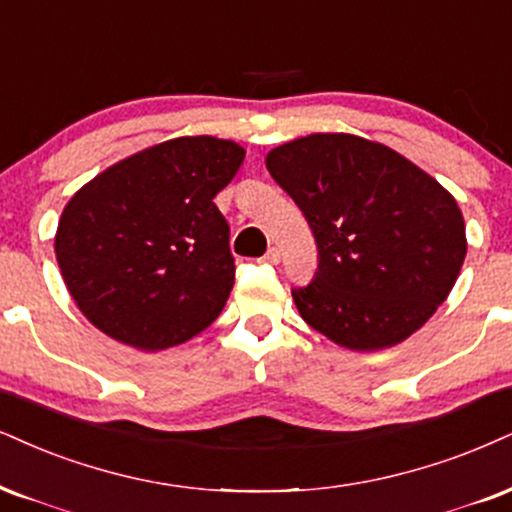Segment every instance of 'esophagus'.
Here are the masks:
<instances>
[{"instance_id":"1","label":"esophagus","mask_w":512,"mask_h":512,"mask_svg":"<svg viewBox=\"0 0 512 512\" xmlns=\"http://www.w3.org/2000/svg\"><path fill=\"white\" fill-rule=\"evenodd\" d=\"M263 261L266 263H280V249H277V246H270V249L266 251V256H263Z\"/></svg>"}]
</instances>
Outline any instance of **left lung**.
Wrapping results in <instances>:
<instances>
[{"mask_svg": "<svg viewBox=\"0 0 512 512\" xmlns=\"http://www.w3.org/2000/svg\"><path fill=\"white\" fill-rule=\"evenodd\" d=\"M318 244L301 318L334 344L380 351L408 339L456 285L468 239L456 199L380 142L315 132L266 156Z\"/></svg>", "mask_w": 512, "mask_h": 512, "instance_id": "1", "label": "left lung"}]
</instances>
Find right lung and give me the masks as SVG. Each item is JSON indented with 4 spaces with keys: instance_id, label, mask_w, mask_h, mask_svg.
<instances>
[{
    "instance_id": "1",
    "label": "right lung",
    "mask_w": 512,
    "mask_h": 512,
    "mask_svg": "<svg viewBox=\"0 0 512 512\" xmlns=\"http://www.w3.org/2000/svg\"><path fill=\"white\" fill-rule=\"evenodd\" d=\"M244 154L218 137H175L113 163L73 194L54 251L68 292L97 330L161 351L218 318L235 285V258L213 197Z\"/></svg>"
}]
</instances>
